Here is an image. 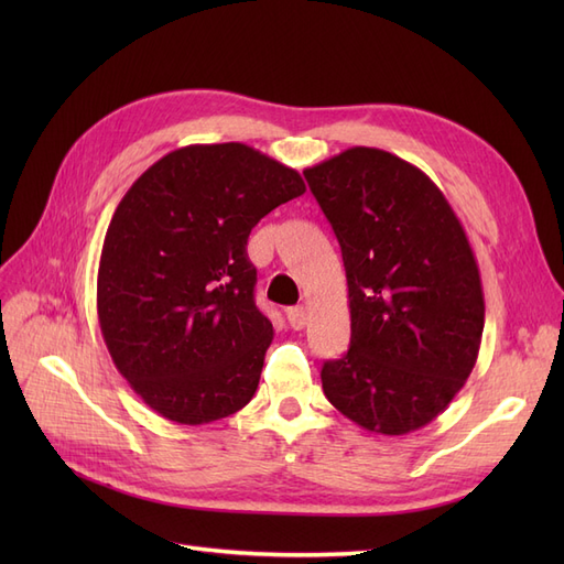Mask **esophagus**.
<instances>
[{"mask_svg": "<svg viewBox=\"0 0 564 564\" xmlns=\"http://www.w3.org/2000/svg\"><path fill=\"white\" fill-rule=\"evenodd\" d=\"M286 319H289V324H292V329H303L305 327V308L303 305H294V308H286Z\"/></svg>", "mask_w": 564, "mask_h": 564, "instance_id": "esophagus-1", "label": "esophagus"}]
</instances>
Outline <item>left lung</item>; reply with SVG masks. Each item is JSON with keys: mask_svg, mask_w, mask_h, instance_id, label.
Here are the masks:
<instances>
[{"mask_svg": "<svg viewBox=\"0 0 564 564\" xmlns=\"http://www.w3.org/2000/svg\"><path fill=\"white\" fill-rule=\"evenodd\" d=\"M303 176L348 280L350 348L324 362V395L365 431H419L464 388L482 340V282L464 226L421 169L379 148H348Z\"/></svg>", "mask_w": 564, "mask_h": 564, "instance_id": "left-lung-1", "label": "left lung"}]
</instances>
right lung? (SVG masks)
Segmentation results:
<instances>
[{
	"label": "right lung",
	"instance_id": "right-lung-1",
	"mask_svg": "<svg viewBox=\"0 0 564 564\" xmlns=\"http://www.w3.org/2000/svg\"><path fill=\"white\" fill-rule=\"evenodd\" d=\"M305 193L299 172L245 143L187 145L135 178L106 232L98 322L150 409L202 425L253 398L270 319L256 308L251 228Z\"/></svg>",
	"mask_w": 564,
	"mask_h": 564
}]
</instances>
